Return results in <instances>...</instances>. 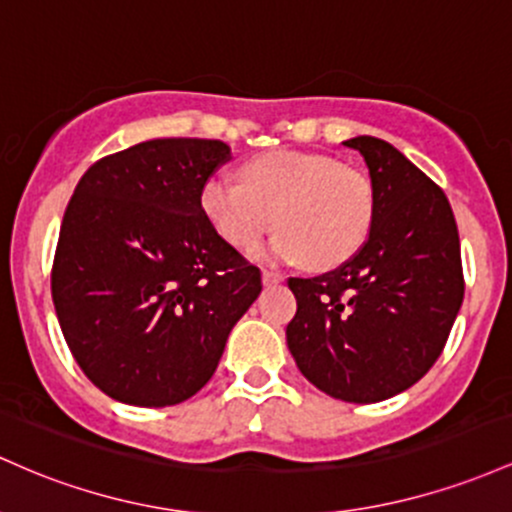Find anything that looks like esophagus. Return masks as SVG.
Returning a JSON list of instances; mask_svg holds the SVG:
<instances>
[{"label":"esophagus","instance_id":"1","mask_svg":"<svg viewBox=\"0 0 512 512\" xmlns=\"http://www.w3.org/2000/svg\"><path fill=\"white\" fill-rule=\"evenodd\" d=\"M261 280H263V285H278V283H283L285 275L280 271H271V268H263Z\"/></svg>","mask_w":512,"mask_h":512}]
</instances>
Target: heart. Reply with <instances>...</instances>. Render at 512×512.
<instances>
[{"instance_id":"b5f03b06","label":"heart","mask_w":512,"mask_h":512,"mask_svg":"<svg viewBox=\"0 0 512 512\" xmlns=\"http://www.w3.org/2000/svg\"><path fill=\"white\" fill-rule=\"evenodd\" d=\"M241 183L212 176L200 208L215 232L237 249H251L268 232L275 261L333 268L363 246L372 225V186L358 169L324 154L273 152L246 159Z\"/></svg>"}]
</instances>
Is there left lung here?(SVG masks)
Wrapping results in <instances>:
<instances>
[{
  "label": "left lung",
  "mask_w": 512,
  "mask_h": 512,
  "mask_svg": "<svg viewBox=\"0 0 512 512\" xmlns=\"http://www.w3.org/2000/svg\"><path fill=\"white\" fill-rule=\"evenodd\" d=\"M372 181V225L336 271L290 278L297 314L287 348L314 387L375 404L404 392L445 348L464 297L457 222L440 186L399 149L360 135Z\"/></svg>",
  "instance_id": "8db88e82"
}]
</instances>
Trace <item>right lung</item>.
I'll use <instances>...</instances> for the list:
<instances>
[{
    "mask_svg": "<svg viewBox=\"0 0 512 512\" xmlns=\"http://www.w3.org/2000/svg\"><path fill=\"white\" fill-rule=\"evenodd\" d=\"M229 159L220 140H147L91 164L74 188L50 287L74 360L111 399H191L261 292V271L200 208Z\"/></svg>",
    "mask_w": 512,
    "mask_h": 512,
    "instance_id": "1",
    "label": "right lung"
}]
</instances>
